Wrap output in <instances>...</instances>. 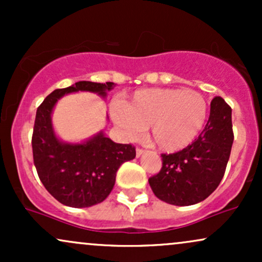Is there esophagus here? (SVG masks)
I'll use <instances>...</instances> for the list:
<instances>
[{
    "instance_id": "1",
    "label": "esophagus",
    "mask_w": 262,
    "mask_h": 262,
    "mask_svg": "<svg viewBox=\"0 0 262 262\" xmlns=\"http://www.w3.org/2000/svg\"><path fill=\"white\" fill-rule=\"evenodd\" d=\"M143 154H144V149L137 148V158H139V156H141Z\"/></svg>"
}]
</instances>
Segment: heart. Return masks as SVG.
<instances>
[{"label":"heart","instance_id":"heart-1","mask_svg":"<svg viewBox=\"0 0 262 262\" xmlns=\"http://www.w3.org/2000/svg\"><path fill=\"white\" fill-rule=\"evenodd\" d=\"M207 113L206 100L194 90L146 89L117 107L113 117L130 139L149 127L150 140L156 148L173 152L196 139Z\"/></svg>","mask_w":262,"mask_h":262}]
</instances>
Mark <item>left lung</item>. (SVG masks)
<instances>
[{"mask_svg": "<svg viewBox=\"0 0 262 262\" xmlns=\"http://www.w3.org/2000/svg\"><path fill=\"white\" fill-rule=\"evenodd\" d=\"M233 140L231 108L215 96L197 139L173 154H161V170L149 179L155 196L173 206H192L206 200L223 179Z\"/></svg>", "mask_w": 262, "mask_h": 262, "instance_id": "8db88e82", "label": "left lung"}]
</instances>
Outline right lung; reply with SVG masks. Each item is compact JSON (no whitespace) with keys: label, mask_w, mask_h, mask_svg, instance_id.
<instances>
[{"label":"right lung","mask_w":262,"mask_h":262,"mask_svg":"<svg viewBox=\"0 0 262 262\" xmlns=\"http://www.w3.org/2000/svg\"><path fill=\"white\" fill-rule=\"evenodd\" d=\"M113 85L79 81L53 91L37 110L33 160L44 187L65 206L85 208L103 202L112 191L119 166L135 158V148L132 144L114 143L102 132L81 144L62 143L54 133L53 108L66 93L89 91L104 97Z\"/></svg>","instance_id":"add662e5"}]
</instances>
